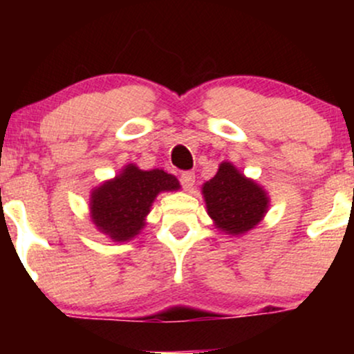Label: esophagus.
<instances>
[{
	"label": "esophagus",
	"mask_w": 354,
	"mask_h": 354,
	"mask_svg": "<svg viewBox=\"0 0 354 354\" xmlns=\"http://www.w3.org/2000/svg\"><path fill=\"white\" fill-rule=\"evenodd\" d=\"M180 183H181L183 188H185L186 191H189L194 185V173L193 171H183L180 174Z\"/></svg>",
	"instance_id": "obj_1"
}]
</instances>
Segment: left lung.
Returning a JSON list of instances; mask_svg holds the SVG:
<instances>
[{"label": "left lung", "instance_id": "obj_1", "mask_svg": "<svg viewBox=\"0 0 354 354\" xmlns=\"http://www.w3.org/2000/svg\"><path fill=\"white\" fill-rule=\"evenodd\" d=\"M203 194L209 216L219 230L230 234L254 228L268 208L265 191L231 163H221L216 176L205 183Z\"/></svg>", "mask_w": 354, "mask_h": 354}]
</instances>
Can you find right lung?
Masks as SVG:
<instances>
[{"label": "right lung", "mask_w": 354, "mask_h": 354, "mask_svg": "<svg viewBox=\"0 0 354 354\" xmlns=\"http://www.w3.org/2000/svg\"><path fill=\"white\" fill-rule=\"evenodd\" d=\"M180 188L173 174L163 169L141 171L128 165L120 176L106 181L91 194V218L98 230L115 241L136 236L160 191Z\"/></svg>", "instance_id": "obj_1"}]
</instances>
